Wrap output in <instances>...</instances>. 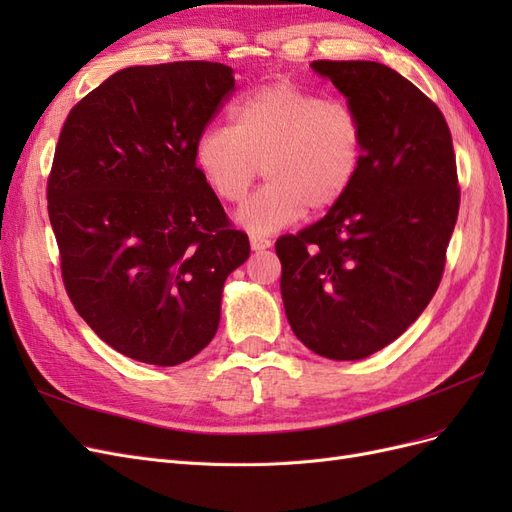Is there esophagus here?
Here are the masks:
<instances>
[{"instance_id":"1","label":"esophagus","mask_w":512,"mask_h":512,"mask_svg":"<svg viewBox=\"0 0 512 512\" xmlns=\"http://www.w3.org/2000/svg\"><path fill=\"white\" fill-rule=\"evenodd\" d=\"M250 245H252L254 252H262V250H269L271 239L269 237H262V235H252L250 237Z\"/></svg>"}]
</instances>
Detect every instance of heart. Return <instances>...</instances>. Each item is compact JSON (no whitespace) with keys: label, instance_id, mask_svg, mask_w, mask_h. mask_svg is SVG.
<instances>
[{"label":"heart","instance_id":"b5f03b06","mask_svg":"<svg viewBox=\"0 0 512 512\" xmlns=\"http://www.w3.org/2000/svg\"><path fill=\"white\" fill-rule=\"evenodd\" d=\"M228 119V128L200 132L194 164L209 190L230 205L247 196L262 166L269 183L237 213L252 235L294 224L307 207L329 211L359 177L365 128L342 100L275 81L232 102Z\"/></svg>","mask_w":512,"mask_h":512}]
</instances>
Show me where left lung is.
Here are the masks:
<instances>
[{
	"label": "left lung",
	"instance_id": "8db88e82",
	"mask_svg": "<svg viewBox=\"0 0 512 512\" xmlns=\"http://www.w3.org/2000/svg\"><path fill=\"white\" fill-rule=\"evenodd\" d=\"M363 119L365 158L322 220L277 239L286 318L333 361L382 350L436 294L459 213L451 130L421 89L378 61H314Z\"/></svg>",
	"mask_w": 512,
	"mask_h": 512
}]
</instances>
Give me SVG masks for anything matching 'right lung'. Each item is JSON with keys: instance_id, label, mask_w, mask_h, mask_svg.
<instances>
[{"instance_id": "obj_1", "label": "right lung", "mask_w": 512, "mask_h": 512, "mask_svg": "<svg viewBox=\"0 0 512 512\" xmlns=\"http://www.w3.org/2000/svg\"><path fill=\"white\" fill-rule=\"evenodd\" d=\"M232 91V68L213 61L132 66L61 128L46 183L61 277L79 316L134 361L170 367L203 350L226 277L250 256L194 164Z\"/></svg>"}]
</instances>
